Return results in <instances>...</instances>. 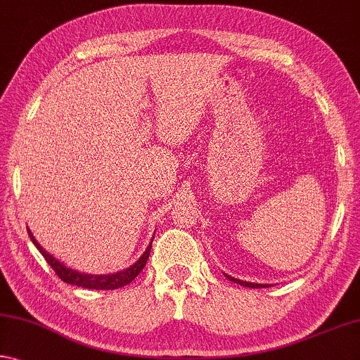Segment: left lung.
<instances>
[{
    "label": "left lung",
    "mask_w": 360,
    "mask_h": 360,
    "mask_svg": "<svg viewBox=\"0 0 360 360\" xmlns=\"http://www.w3.org/2000/svg\"><path fill=\"white\" fill-rule=\"evenodd\" d=\"M229 281L236 282V283H240L243 287H250V288H264V287H269V285H261V283H252V282H243V281H238V278H233L231 276H226Z\"/></svg>",
    "instance_id": "1"
}]
</instances>
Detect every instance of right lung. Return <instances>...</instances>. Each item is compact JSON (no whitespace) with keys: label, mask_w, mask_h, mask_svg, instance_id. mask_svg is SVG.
Wrapping results in <instances>:
<instances>
[{"label":"right lung","mask_w":360,"mask_h":360,"mask_svg":"<svg viewBox=\"0 0 360 360\" xmlns=\"http://www.w3.org/2000/svg\"><path fill=\"white\" fill-rule=\"evenodd\" d=\"M28 236H30L33 245L39 250V253H41L44 256V259L48 261V264L53 267L54 272L59 276L60 281H64L65 283H70V285H77V287L91 288V290H115V288L124 287V285H128L129 282H133L134 278L139 276V272L144 269L146 262L149 259L150 248H152V243H150L144 252V255H142L133 266L128 267V269L120 271L117 274H107V276H94V274L77 272L70 269V267L64 266L60 261H57L53 255H49L46 250L39 247V243L35 240V237L32 236L30 231H28Z\"/></svg>","instance_id":"obj_1"}]
</instances>
